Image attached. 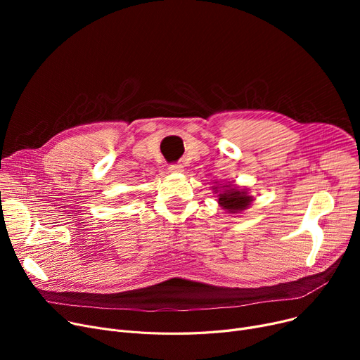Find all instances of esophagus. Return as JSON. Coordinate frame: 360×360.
<instances>
[{
	"label": "esophagus",
	"instance_id": "1",
	"mask_svg": "<svg viewBox=\"0 0 360 360\" xmlns=\"http://www.w3.org/2000/svg\"><path fill=\"white\" fill-rule=\"evenodd\" d=\"M167 170H169L170 174H179V172H182V170H184V166H182V165H178V163L169 165V166H167Z\"/></svg>",
	"mask_w": 360,
	"mask_h": 360
}]
</instances>
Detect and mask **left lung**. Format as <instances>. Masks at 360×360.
Listing matches in <instances>:
<instances>
[{
	"label": "left lung",
	"instance_id": "obj_1",
	"mask_svg": "<svg viewBox=\"0 0 360 360\" xmlns=\"http://www.w3.org/2000/svg\"><path fill=\"white\" fill-rule=\"evenodd\" d=\"M212 190L214 194H217L219 205L229 214H238L245 212L250 209L251 202L254 201L252 195H250L248 193V188H240L239 185H235L232 182L213 185Z\"/></svg>",
	"mask_w": 360,
	"mask_h": 360
}]
</instances>
